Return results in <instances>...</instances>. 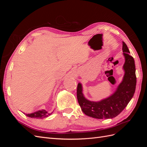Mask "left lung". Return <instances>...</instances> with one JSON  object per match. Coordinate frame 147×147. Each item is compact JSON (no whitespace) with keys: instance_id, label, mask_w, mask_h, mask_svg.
I'll use <instances>...</instances> for the list:
<instances>
[{"instance_id":"8db88e82","label":"left lung","mask_w":147,"mask_h":147,"mask_svg":"<svg viewBox=\"0 0 147 147\" xmlns=\"http://www.w3.org/2000/svg\"><path fill=\"white\" fill-rule=\"evenodd\" d=\"M122 50L125 59L123 67L124 75L122 82L113 94L98 102L90 101L84 97L82 84H78V102L83 112L87 116L97 119L116 117L126 107L134 96L137 82L134 59L130 55V51L124 42Z\"/></svg>"}]
</instances>
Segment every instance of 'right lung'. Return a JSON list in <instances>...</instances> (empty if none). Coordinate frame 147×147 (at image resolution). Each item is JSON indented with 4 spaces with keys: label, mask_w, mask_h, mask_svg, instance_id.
Instances as JSON below:
<instances>
[{
    "label": "right lung",
    "mask_w": 147,
    "mask_h": 147,
    "mask_svg": "<svg viewBox=\"0 0 147 147\" xmlns=\"http://www.w3.org/2000/svg\"><path fill=\"white\" fill-rule=\"evenodd\" d=\"M53 113V112H52ZM52 113H48L45 110H41L37 111V112H34L30 114H26V115L30 118H40L42 119L43 118H46Z\"/></svg>",
    "instance_id": "obj_1"
}]
</instances>
